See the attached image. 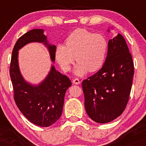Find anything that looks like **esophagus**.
<instances>
[{
    "mask_svg": "<svg viewBox=\"0 0 146 146\" xmlns=\"http://www.w3.org/2000/svg\"><path fill=\"white\" fill-rule=\"evenodd\" d=\"M73 83L75 84H80V80H79V79L75 78L73 80Z\"/></svg>",
    "mask_w": 146,
    "mask_h": 146,
    "instance_id": "34e87169",
    "label": "esophagus"
}]
</instances>
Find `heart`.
Wrapping results in <instances>:
<instances>
[{
	"label": "heart",
	"mask_w": 146,
	"mask_h": 146,
	"mask_svg": "<svg viewBox=\"0 0 146 146\" xmlns=\"http://www.w3.org/2000/svg\"><path fill=\"white\" fill-rule=\"evenodd\" d=\"M108 51V42L102 34L78 29L66 38L65 45L59 44L56 58L63 71L67 72L76 61L74 73L82 76L88 71H98L103 66Z\"/></svg>",
	"instance_id": "1"
}]
</instances>
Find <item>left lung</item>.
<instances>
[{
    "mask_svg": "<svg viewBox=\"0 0 146 146\" xmlns=\"http://www.w3.org/2000/svg\"><path fill=\"white\" fill-rule=\"evenodd\" d=\"M133 75L132 55L119 33L108 41L102 68L82 82L85 109L91 119L106 123L121 115L129 100Z\"/></svg>",
    "mask_w": 146,
    "mask_h": 146,
    "instance_id": "8db88e82",
    "label": "left lung"
}]
</instances>
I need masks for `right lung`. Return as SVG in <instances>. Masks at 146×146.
<instances>
[{
  "label": "right lung",
  "mask_w": 146,
  "mask_h": 146,
  "mask_svg": "<svg viewBox=\"0 0 146 146\" xmlns=\"http://www.w3.org/2000/svg\"><path fill=\"white\" fill-rule=\"evenodd\" d=\"M43 32L42 29H33L18 38L13 48L9 74L14 88V101L21 113L33 124L48 127L61 116L64 95L71 86V80L52 66L44 81L38 86H33L23 79L18 62V50L33 42L44 43L48 47L51 60L55 61L56 46L48 44Z\"/></svg>",
  "instance_id": "right-lung-1"
}]
</instances>
